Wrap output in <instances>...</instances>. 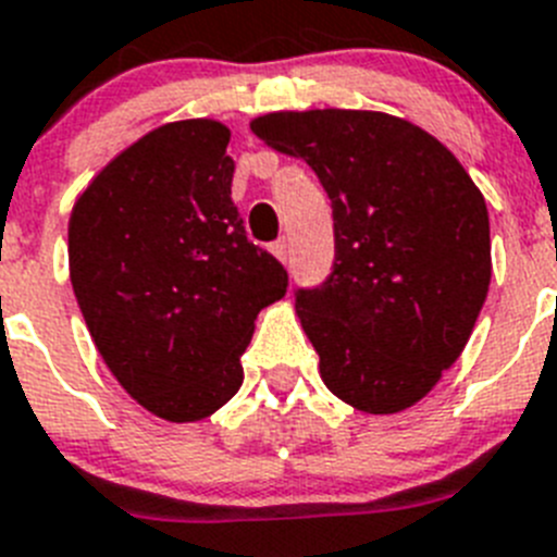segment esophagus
I'll return each instance as SVG.
<instances>
[{"instance_id": "obj_1", "label": "esophagus", "mask_w": 557, "mask_h": 557, "mask_svg": "<svg viewBox=\"0 0 557 557\" xmlns=\"http://www.w3.org/2000/svg\"><path fill=\"white\" fill-rule=\"evenodd\" d=\"M272 255L280 260V263H285V260H288V244H285V240H274Z\"/></svg>"}]
</instances>
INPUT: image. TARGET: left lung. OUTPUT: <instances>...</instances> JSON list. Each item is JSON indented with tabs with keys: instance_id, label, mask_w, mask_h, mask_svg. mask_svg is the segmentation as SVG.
<instances>
[{
	"instance_id": "left-lung-1",
	"label": "left lung",
	"mask_w": 557,
	"mask_h": 557,
	"mask_svg": "<svg viewBox=\"0 0 557 557\" xmlns=\"http://www.w3.org/2000/svg\"><path fill=\"white\" fill-rule=\"evenodd\" d=\"M249 125L306 159L331 198L336 263L297 292L319 375L359 412H404L459 359L485 306L480 187L437 137L384 111H272Z\"/></svg>"
}]
</instances>
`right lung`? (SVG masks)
Returning <instances> with one entry per match:
<instances>
[{
	"label": "right lung",
	"mask_w": 557,
	"mask_h": 557,
	"mask_svg": "<svg viewBox=\"0 0 557 557\" xmlns=\"http://www.w3.org/2000/svg\"><path fill=\"white\" fill-rule=\"evenodd\" d=\"M219 120L164 123L91 178L70 215V280L95 347L139 406L205 420L244 384L255 319L285 297L246 238Z\"/></svg>",
	"instance_id": "add662e5"
}]
</instances>
